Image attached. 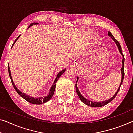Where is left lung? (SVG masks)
<instances>
[{
  "label": "left lung",
  "instance_id": "obj_1",
  "mask_svg": "<svg viewBox=\"0 0 133 133\" xmlns=\"http://www.w3.org/2000/svg\"><path fill=\"white\" fill-rule=\"evenodd\" d=\"M108 35L109 36H110L111 37H112V39L115 41V42L116 43V45H117L118 47L119 51L120 53L122 54V57H122V58H122V67L121 68V73H122L121 82L120 86H119V87L118 91H116V92L115 93V94L114 96H113L112 98H110V99H109V100H106V101H104V102H91V101H90L89 100H87V98H84V97H83L82 95H81V94L80 93V92H79V91L78 90V87H77V81H78V78H77V81H76V84H75V87H76V91L77 94L78 95L79 98L81 99V100L82 101V102L84 103H85V104H87V105H88V106H91V107H97V108H100V107L105 106V105H106L107 104H108L109 103L111 102V101L114 100V99L115 98V97L116 96V95H117L118 91H119L120 87H121V84H122V82H123V80H124V75H125V73H124V61H125V58H124V54H122V52L121 46L119 42L117 40H116L115 38V37H114V36L112 35V33H111L110 31H109V32H108Z\"/></svg>",
  "mask_w": 133,
  "mask_h": 133
}]
</instances>
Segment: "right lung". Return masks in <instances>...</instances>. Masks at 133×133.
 <instances>
[{
  "label": "right lung",
  "instance_id": "1",
  "mask_svg": "<svg viewBox=\"0 0 133 133\" xmlns=\"http://www.w3.org/2000/svg\"><path fill=\"white\" fill-rule=\"evenodd\" d=\"M36 23H31L30 25H29L28 28H29L31 26V25H33V24H36ZM20 36V35L18 37H17V39H15L14 42V43L12 44V46L14 45V44L15 42L16 41H17V40L18 39V37ZM66 70V69H64V70H63L62 71H61V72H59L58 73V75H57V78L56 79H55V80L54 81V84H53L52 86L51 87V88L50 89V91H49V92L48 94V96H46V97H45L44 98L43 97H39V98H34V97H31L29 96H27V95H26L25 94H24V93L23 92H21L20 91H19L18 89H17V87H16V86L15 85V84H14V82L12 81V77H11V72H10V69H9V65H8V72H9V77L10 78H11V82H12V85L14 87V89L17 92L19 96H20L21 97H23V98H24L25 100L27 101V102L30 103H32V104H41L42 103H46V102H48V101H49L50 99L52 98V97L53 96V95H54V91H55V86H56V82L57 81L58 79L60 78V77L61 76V75L63 74V73L64 72V71Z\"/></svg>",
  "mask_w": 133,
  "mask_h": 133
}]
</instances>
